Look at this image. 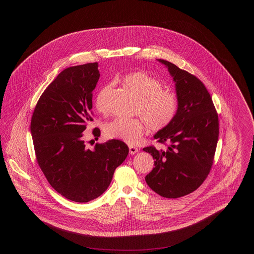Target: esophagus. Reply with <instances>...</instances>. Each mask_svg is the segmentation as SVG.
<instances>
[{
	"mask_svg": "<svg viewBox=\"0 0 254 254\" xmlns=\"http://www.w3.org/2000/svg\"><path fill=\"white\" fill-rule=\"evenodd\" d=\"M137 152H138V148H137V147L132 146V145H129V153H130V154H135V153H137Z\"/></svg>",
	"mask_w": 254,
	"mask_h": 254,
	"instance_id": "esophagus-1",
	"label": "esophagus"
}]
</instances>
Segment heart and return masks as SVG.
<instances>
[{
	"label": "heart",
	"mask_w": 254,
	"mask_h": 254,
	"mask_svg": "<svg viewBox=\"0 0 254 254\" xmlns=\"http://www.w3.org/2000/svg\"><path fill=\"white\" fill-rule=\"evenodd\" d=\"M122 84L136 99L135 118H115L104 127V132L112 139L128 144L140 141L146 126L154 131L166 128L174 120L178 111V98L175 92L163 88V84L145 72H133L125 76ZM109 87V86H108ZM96 108L104 112L97 102Z\"/></svg>",
	"instance_id": "1"
}]
</instances>
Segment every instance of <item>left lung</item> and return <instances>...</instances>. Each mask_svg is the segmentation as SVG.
I'll return each instance as SVG.
<instances>
[{
	"label": "left lung",
	"instance_id": "obj_1",
	"mask_svg": "<svg viewBox=\"0 0 254 254\" xmlns=\"http://www.w3.org/2000/svg\"><path fill=\"white\" fill-rule=\"evenodd\" d=\"M175 82L178 111L172 123L159 130L154 139L168 145L143 150L152 155L155 168L145 176L148 187L166 198H179L193 192L206 179L213 165L219 137V119L205 85L193 74L166 60Z\"/></svg>",
	"mask_w": 254,
	"mask_h": 254
}]
</instances>
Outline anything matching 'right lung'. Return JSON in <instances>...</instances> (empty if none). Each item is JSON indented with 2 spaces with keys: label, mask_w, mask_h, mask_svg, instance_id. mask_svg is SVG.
<instances>
[{
  "label": "right lung",
  "mask_w": 254,
  "mask_h": 254,
  "mask_svg": "<svg viewBox=\"0 0 254 254\" xmlns=\"http://www.w3.org/2000/svg\"><path fill=\"white\" fill-rule=\"evenodd\" d=\"M99 77L98 63L63 70L38 100L30 124L37 163L49 185L78 203L104 193L129 151L115 139L93 148L85 145L83 132L93 121L92 91ZM92 133L97 141L100 129Z\"/></svg>",
  "instance_id": "1"
}]
</instances>
